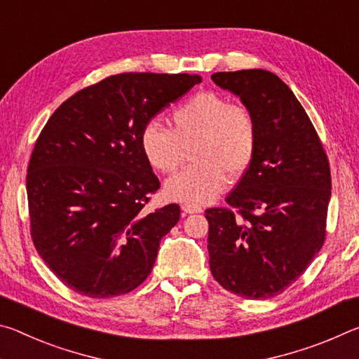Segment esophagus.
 Returning a JSON list of instances; mask_svg holds the SVG:
<instances>
[{
	"label": "esophagus",
	"instance_id": "34e87169",
	"mask_svg": "<svg viewBox=\"0 0 359 359\" xmlns=\"http://www.w3.org/2000/svg\"><path fill=\"white\" fill-rule=\"evenodd\" d=\"M182 210L185 212V214H199V212H203L201 205H196V204H182Z\"/></svg>",
	"mask_w": 359,
	"mask_h": 359
}]
</instances>
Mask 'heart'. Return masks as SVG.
Listing matches in <instances>:
<instances>
[{
  "label": "heart",
  "mask_w": 359,
  "mask_h": 359,
  "mask_svg": "<svg viewBox=\"0 0 359 359\" xmlns=\"http://www.w3.org/2000/svg\"><path fill=\"white\" fill-rule=\"evenodd\" d=\"M257 123L244 106L214 92L194 95L171 115V130L150 121L141 133V149L149 165L163 174L184 166L193 151V166L169 179V199L208 204L224 190L226 175L239 179L257 151Z\"/></svg>",
  "instance_id": "b5f03b06"
}]
</instances>
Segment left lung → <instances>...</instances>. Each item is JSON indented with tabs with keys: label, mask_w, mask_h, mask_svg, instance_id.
<instances>
[{
	"label": "left lung",
	"mask_w": 359,
	"mask_h": 359,
	"mask_svg": "<svg viewBox=\"0 0 359 359\" xmlns=\"http://www.w3.org/2000/svg\"><path fill=\"white\" fill-rule=\"evenodd\" d=\"M239 96L257 123L250 168L226 196L229 209L205 210L209 264L224 290L245 299L283 293L323 247L331 171L309 115L276 74L242 69L212 74Z\"/></svg>",
	"instance_id": "1"
}]
</instances>
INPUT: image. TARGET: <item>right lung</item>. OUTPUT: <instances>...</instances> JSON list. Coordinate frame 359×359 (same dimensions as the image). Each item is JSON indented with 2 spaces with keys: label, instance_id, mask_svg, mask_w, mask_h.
Returning a JSON list of instances; mask_svg holds the SVG:
<instances>
[{
  "label": "right lung",
  "instance_id": "right-lung-1",
  "mask_svg": "<svg viewBox=\"0 0 359 359\" xmlns=\"http://www.w3.org/2000/svg\"><path fill=\"white\" fill-rule=\"evenodd\" d=\"M199 82L196 74L111 76L66 100L41 131L27 174L32 239L76 293H130L154 269L180 208L144 209L160 180L142 154L141 133Z\"/></svg>",
  "mask_w": 359,
  "mask_h": 359
}]
</instances>
